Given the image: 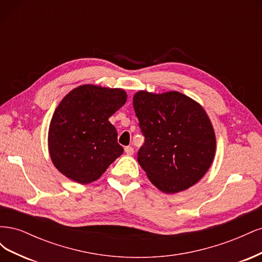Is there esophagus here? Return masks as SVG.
<instances>
[{
	"instance_id": "obj_1",
	"label": "esophagus",
	"mask_w": 262,
	"mask_h": 262,
	"mask_svg": "<svg viewBox=\"0 0 262 262\" xmlns=\"http://www.w3.org/2000/svg\"><path fill=\"white\" fill-rule=\"evenodd\" d=\"M124 152H125L126 155L130 156V155H132L134 153V149H133L132 146H125L124 147Z\"/></svg>"
}]
</instances>
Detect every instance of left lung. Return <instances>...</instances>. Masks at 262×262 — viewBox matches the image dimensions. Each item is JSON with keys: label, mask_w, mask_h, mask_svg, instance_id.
<instances>
[{"label": "left lung", "mask_w": 262, "mask_h": 262, "mask_svg": "<svg viewBox=\"0 0 262 262\" xmlns=\"http://www.w3.org/2000/svg\"><path fill=\"white\" fill-rule=\"evenodd\" d=\"M133 108L145 137L138 162L149 181L170 194L202 179L215 156L216 138L199 102L176 91H139Z\"/></svg>", "instance_id": "1"}]
</instances>
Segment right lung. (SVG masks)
I'll return each instance as SVG.
<instances>
[{
    "label": "right lung",
    "mask_w": 262,
    "mask_h": 262,
    "mask_svg": "<svg viewBox=\"0 0 262 262\" xmlns=\"http://www.w3.org/2000/svg\"><path fill=\"white\" fill-rule=\"evenodd\" d=\"M125 91L84 84L67 94L55 108L48 131L54 167L77 184L97 180L123 153L108 119L126 101Z\"/></svg>",
    "instance_id": "1"
}]
</instances>
